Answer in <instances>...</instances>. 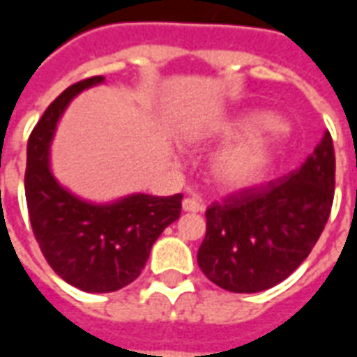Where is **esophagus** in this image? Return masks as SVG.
Wrapping results in <instances>:
<instances>
[{
	"label": "esophagus",
	"instance_id": "1",
	"mask_svg": "<svg viewBox=\"0 0 357 357\" xmlns=\"http://www.w3.org/2000/svg\"><path fill=\"white\" fill-rule=\"evenodd\" d=\"M181 208H183V212H202V204L195 199H183Z\"/></svg>",
	"mask_w": 357,
	"mask_h": 357
}]
</instances>
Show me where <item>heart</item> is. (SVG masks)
<instances>
[{"label": "heart", "mask_w": 357, "mask_h": 357, "mask_svg": "<svg viewBox=\"0 0 357 357\" xmlns=\"http://www.w3.org/2000/svg\"><path fill=\"white\" fill-rule=\"evenodd\" d=\"M277 118L266 110H243L208 130V139L229 141L208 162V176L222 193H245L268 181L281 156Z\"/></svg>", "instance_id": "b5f03b06"}]
</instances>
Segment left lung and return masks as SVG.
<instances>
[{
    "mask_svg": "<svg viewBox=\"0 0 357 357\" xmlns=\"http://www.w3.org/2000/svg\"><path fill=\"white\" fill-rule=\"evenodd\" d=\"M333 195L335 151L325 132L298 170L206 210L199 268L225 291L275 287L312 252L329 220Z\"/></svg>",
    "mask_w": 357,
    "mask_h": 357,
    "instance_id": "8db88e82",
    "label": "left lung"
}]
</instances>
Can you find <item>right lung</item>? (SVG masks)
I'll use <instances>...</instances> for the list:
<instances>
[{"mask_svg":"<svg viewBox=\"0 0 357 357\" xmlns=\"http://www.w3.org/2000/svg\"><path fill=\"white\" fill-rule=\"evenodd\" d=\"M105 84L93 76L66 88L43 112L26 147L28 214L36 241L59 277L84 292H114L139 277L160 233L181 214V195L132 193L93 202L59 183L51 143L74 97Z\"/></svg>","mask_w":357,"mask_h":357,"instance_id":"add662e5","label":"right lung"}]
</instances>
